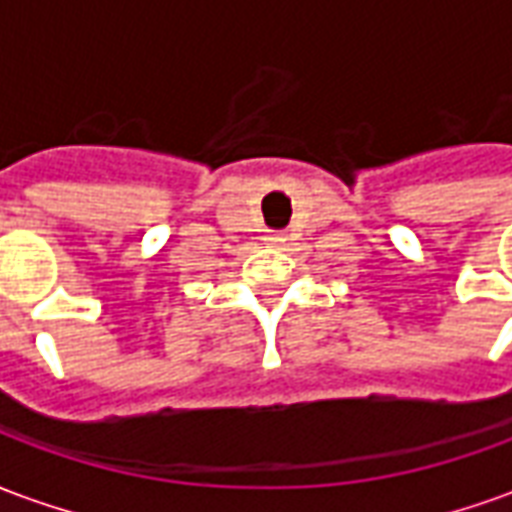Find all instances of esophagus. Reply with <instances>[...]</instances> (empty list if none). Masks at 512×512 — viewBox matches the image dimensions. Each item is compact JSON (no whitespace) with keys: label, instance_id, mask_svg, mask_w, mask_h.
<instances>
[{"label":"esophagus","instance_id":"obj_1","mask_svg":"<svg viewBox=\"0 0 512 512\" xmlns=\"http://www.w3.org/2000/svg\"><path fill=\"white\" fill-rule=\"evenodd\" d=\"M271 241H282V238H271Z\"/></svg>","mask_w":512,"mask_h":512}]
</instances>
